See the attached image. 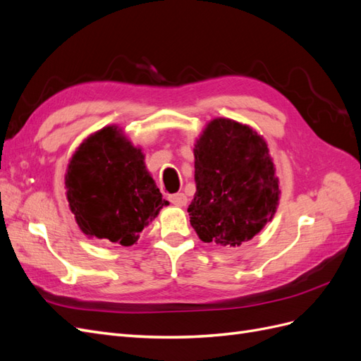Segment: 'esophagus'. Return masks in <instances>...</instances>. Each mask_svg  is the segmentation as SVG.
Masks as SVG:
<instances>
[{
  "instance_id": "1",
  "label": "esophagus",
  "mask_w": 361,
  "mask_h": 361,
  "mask_svg": "<svg viewBox=\"0 0 361 361\" xmlns=\"http://www.w3.org/2000/svg\"><path fill=\"white\" fill-rule=\"evenodd\" d=\"M170 202H171L174 206L183 207V206H187L188 199H187V195L182 194V192H179V194H173V195H170Z\"/></svg>"
}]
</instances>
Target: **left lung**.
I'll return each instance as SVG.
<instances>
[{
  "label": "left lung",
  "mask_w": 361,
  "mask_h": 361,
  "mask_svg": "<svg viewBox=\"0 0 361 361\" xmlns=\"http://www.w3.org/2000/svg\"><path fill=\"white\" fill-rule=\"evenodd\" d=\"M195 195L190 223L203 243L239 247L274 216L280 182L265 138L216 117L194 145Z\"/></svg>",
  "instance_id": "8db88e82"
}]
</instances>
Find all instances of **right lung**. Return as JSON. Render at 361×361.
I'll return each instance as SVG.
<instances>
[{"mask_svg":"<svg viewBox=\"0 0 361 361\" xmlns=\"http://www.w3.org/2000/svg\"><path fill=\"white\" fill-rule=\"evenodd\" d=\"M66 197L89 238L134 245L169 202L146 169L145 154L116 125L87 137L68 164Z\"/></svg>","mask_w":361,"mask_h":361,"instance_id":"right-lung-1","label":"right lung"}]
</instances>
